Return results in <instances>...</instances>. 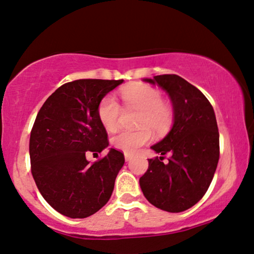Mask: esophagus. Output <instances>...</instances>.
I'll return each mask as SVG.
<instances>
[{
  "instance_id": "esophagus-1",
  "label": "esophagus",
  "mask_w": 254,
  "mask_h": 254,
  "mask_svg": "<svg viewBox=\"0 0 254 254\" xmlns=\"http://www.w3.org/2000/svg\"><path fill=\"white\" fill-rule=\"evenodd\" d=\"M131 159H133V155H131V154H125V160H126V162H129Z\"/></svg>"
}]
</instances>
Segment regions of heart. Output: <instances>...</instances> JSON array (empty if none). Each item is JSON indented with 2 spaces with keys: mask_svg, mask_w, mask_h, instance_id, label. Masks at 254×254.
Returning a JSON list of instances; mask_svg holds the SVG:
<instances>
[{
  "mask_svg": "<svg viewBox=\"0 0 254 254\" xmlns=\"http://www.w3.org/2000/svg\"><path fill=\"white\" fill-rule=\"evenodd\" d=\"M124 103L128 107L141 111L139 127L141 129L119 130L112 136L114 148L124 153L133 154L153 139L151 129L162 131L171 121L170 108L162 103V95L156 88L144 84H134L123 88L120 92ZM120 106L114 97L107 95L98 107V115L107 130H113L119 124Z\"/></svg>",
  "mask_w": 254,
  "mask_h": 254,
  "instance_id": "heart-1",
  "label": "heart"
}]
</instances>
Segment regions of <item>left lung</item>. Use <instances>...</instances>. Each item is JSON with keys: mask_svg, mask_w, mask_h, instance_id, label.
<instances>
[{"mask_svg": "<svg viewBox=\"0 0 254 254\" xmlns=\"http://www.w3.org/2000/svg\"><path fill=\"white\" fill-rule=\"evenodd\" d=\"M159 85L173 104L169 133L150 148L170 154L148 160L140 187L148 202L168 212H182L195 205L206 192L219 160V133L215 111L198 88L176 74L144 78Z\"/></svg>", "mask_w": 254, "mask_h": 254, "instance_id": "1", "label": "left lung"}]
</instances>
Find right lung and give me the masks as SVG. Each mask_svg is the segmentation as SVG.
Instances as JSON below:
<instances>
[{"mask_svg": "<svg viewBox=\"0 0 254 254\" xmlns=\"http://www.w3.org/2000/svg\"><path fill=\"white\" fill-rule=\"evenodd\" d=\"M123 83V79L71 81L57 88L38 112L29 144L31 173L44 199L62 215L86 218L111 198L124 154L110 148L106 156L90 163L86 153H101L108 147L98 107Z\"/></svg>", "mask_w": 254, "mask_h": 254, "instance_id": "obj_1", "label": "right lung"}]
</instances>
